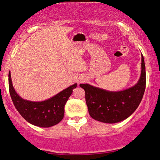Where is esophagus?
Returning <instances> with one entry per match:
<instances>
[{"label":"esophagus","mask_w":160,"mask_h":160,"mask_svg":"<svg viewBox=\"0 0 160 160\" xmlns=\"http://www.w3.org/2000/svg\"><path fill=\"white\" fill-rule=\"evenodd\" d=\"M85 79H84V78H79V79L78 80V84H79L80 83H82V82H83V81H84Z\"/></svg>","instance_id":"esophagus-1"}]
</instances>
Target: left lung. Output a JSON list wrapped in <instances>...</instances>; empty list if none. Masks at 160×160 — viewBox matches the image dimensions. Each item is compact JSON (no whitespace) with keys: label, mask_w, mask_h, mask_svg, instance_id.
Listing matches in <instances>:
<instances>
[{"label":"left lung","mask_w":160,"mask_h":160,"mask_svg":"<svg viewBox=\"0 0 160 160\" xmlns=\"http://www.w3.org/2000/svg\"><path fill=\"white\" fill-rule=\"evenodd\" d=\"M142 70L139 79L133 87L112 92L88 83H81L85 91L88 111L93 119L107 124H114L126 119L133 114L141 102L146 87V71L142 54Z\"/></svg>","instance_id":"1"}]
</instances>
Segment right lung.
Returning <instances> with one entry per match:
<instances>
[{"mask_svg": "<svg viewBox=\"0 0 160 160\" xmlns=\"http://www.w3.org/2000/svg\"><path fill=\"white\" fill-rule=\"evenodd\" d=\"M9 92L13 104L20 114L30 124L39 127H50L59 123L64 116V107L76 83L61 91L50 99L41 102L23 99L17 94L12 83L11 72L8 73Z\"/></svg>", "mask_w": 160, "mask_h": 160, "instance_id": "add662e5", "label": "right lung"}]
</instances>
